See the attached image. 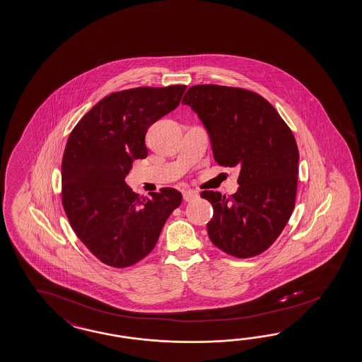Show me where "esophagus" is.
<instances>
[{
  "label": "esophagus",
  "mask_w": 362,
  "mask_h": 362,
  "mask_svg": "<svg viewBox=\"0 0 362 362\" xmlns=\"http://www.w3.org/2000/svg\"><path fill=\"white\" fill-rule=\"evenodd\" d=\"M197 197H199V194L196 191H192V189H187V191L183 192V199H185V202H187V203L194 202Z\"/></svg>",
  "instance_id": "1"
}]
</instances>
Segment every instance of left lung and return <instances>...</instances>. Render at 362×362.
<instances>
[{
  "mask_svg": "<svg viewBox=\"0 0 362 362\" xmlns=\"http://www.w3.org/2000/svg\"><path fill=\"white\" fill-rule=\"evenodd\" d=\"M182 103L203 122L214 160L239 168L235 194L202 192L213 206L209 239L239 259L264 252L296 203L300 153L291 128L267 99L245 88L196 85Z\"/></svg>",
  "mask_w": 362,
  "mask_h": 362,
  "instance_id": "1",
  "label": "left lung"
}]
</instances>
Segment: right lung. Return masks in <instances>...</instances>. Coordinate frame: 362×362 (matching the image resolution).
<instances>
[{"label": "right lung", "instance_id": "add662e5", "mask_svg": "<svg viewBox=\"0 0 362 362\" xmlns=\"http://www.w3.org/2000/svg\"><path fill=\"white\" fill-rule=\"evenodd\" d=\"M185 88L145 86L112 93L69 134L62 163V206L81 242L105 264L125 268L150 254L182 203L174 188L144 197L124 179L134 159L148 157L150 125L179 106Z\"/></svg>", "mask_w": 362, "mask_h": 362}]
</instances>
